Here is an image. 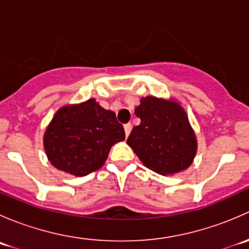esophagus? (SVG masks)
Wrapping results in <instances>:
<instances>
[{"label":"esophagus","mask_w":249,"mask_h":249,"mask_svg":"<svg viewBox=\"0 0 249 249\" xmlns=\"http://www.w3.org/2000/svg\"><path fill=\"white\" fill-rule=\"evenodd\" d=\"M131 130H132V125L131 124H130V123H129V124H125L124 125V131H125V136H129V135H130V132H131Z\"/></svg>","instance_id":"obj_1"}]
</instances>
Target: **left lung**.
Here are the masks:
<instances>
[{
	"instance_id": "left-lung-1",
	"label": "left lung",
	"mask_w": 249,
	"mask_h": 249,
	"mask_svg": "<svg viewBox=\"0 0 249 249\" xmlns=\"http://www.w3.org/2000/svg\"><path fill=\"white\" fill-rule=\"evenodd\" d=\"M135 114L141 119L127 139L145 167L159 175H173L188 169L196 154V136L185 110L171 100L141 99Z\"/></svg>"
}]
</instances>
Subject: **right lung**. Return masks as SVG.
Returning a JSON list of instances; mask_svg holds the SVG:
<instances>
[{
	"label": "right lung",
	"instance_id": "1",
	"mask_svg": "<svg viewBox=\"0 0 249 249\" xmlns=\"http://www.w3.org/2000/svg\"><path fill=\"white\" fill-rule=\"evenodd\" d=\"M124 140V127L115 113L90 99L57 110L48 125L43 143L53 166L83 177L102 167L110 147Z\"/></svg>",
	"mask_w": 249,
	"mask_h": 249
}]
</instances>
